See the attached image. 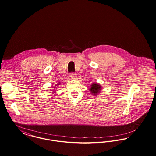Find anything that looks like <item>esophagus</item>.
Here are the masks:
<instances>
[{
    "label": "esophagus",
    "mask_w": 156,
    "mask_h": 156,
    "mask_svg": "<svg viewBox=\"0 0 156 156\" xmlns=\"http://www.w3.org/2000/svg\"><path fill=\"white\" fill-rule=\"evenodd\" d=\"M70 77L71 79H76L77 78V74L75 73H71L70 74Z\"/></svg>",
    "instance_id": "34e87169"
}]
</instances>
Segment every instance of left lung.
I'll list each match as a JSON object with an SVG mask.
<instances>
[{
	"instance_id": "left-lung-1",
	"label": "left lung",
	"mask_w": 156,
	"mask_h": 156,
	"mask_svg": "<svg viewBox=\"0 0 156 156\" xmlns=\"http://www.w3.org/2000/svg\"><path fill=\"white\" fill-rule=\"evenodd\" d=\"M101 89H102V87L100 84L98 83H92L88 90L91 92L92 95L97 96L100 94V92H101Z\"/></svg>"
}]
</instances>
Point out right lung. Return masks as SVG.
Wrapping results in <instances>:
<instances>
[{"label": "right lung", "instance_id": "1", "mask_svg": "<svg viewBox=\"0 0 156 156\" xmlns=\"http://www.w3.org/2000/svg\"><path fill=\"white\" fill-rule=\"evenodd\" d=\"M60 85V83H57V84L55 85V87H54V89L52 90V91H50L54 92L55 91H56V88H57V87H56V86H57V85Z\"/></svg>", "mask_w": 156, "mask_h": 156}]
</instances>
